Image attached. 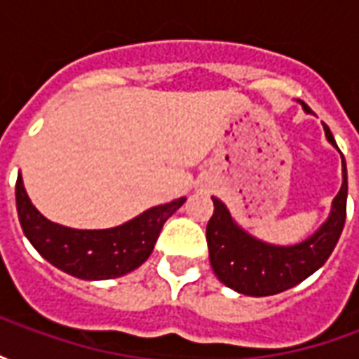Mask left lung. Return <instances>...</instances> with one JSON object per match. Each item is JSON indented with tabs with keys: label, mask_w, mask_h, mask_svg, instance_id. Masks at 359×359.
Masks as SVG:
<instances>
[{
	"label": "left lung",
	"mask_w": 359,
	"mask_h": 359,
	"mask_svg": "<svg viewBox=\"0 0 359 359\" xmlns=\"http://www.w3.org/2000/svg\"><path fill=\"white\" fill-rule=\"evenodd\" d=\"M302 107L309 113L308 105L302 103ZM323 128L329 144L339 149L329 126L323 125ZM339 154L342 157V187L332 200L331 213L316 233L298 244L278 246L259 241L234 221L219 198H211L213 215L205 229V238L211 269L223 285L246 296H273L300 285L329 259L346 221V161L340 149Z\"/></svg>",
	"instance_id": "obj_1"
}]
</instances>
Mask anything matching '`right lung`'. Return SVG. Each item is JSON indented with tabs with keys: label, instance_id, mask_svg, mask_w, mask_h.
Masks as SVG:
<instances>
[{
	"label": "right lung",
	"instance_id": "1",
	"mask_svg": "<svg viewBox=\"0 0 359 359\" xmlns=\"http://www.w3.org/2000/svg\"><path fill=\"white\" fill-rule=\"evenodd\" d=\"M15 196L22 233L38 254L63 273L82 280L117 278L138 269L154 252L165 221L187 202L182 196L111 229H71L53 223L36 210L20 172Z\"/></svg>",
	"mask_w": 359,
	"mask_h": 359
}]
</instances>
